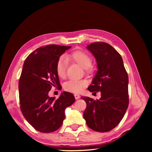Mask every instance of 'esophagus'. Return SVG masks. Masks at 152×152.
<instances>
[{"label": "esophagus", "mask_w": 152, "mask_h": 152, "mask_svg": "<svg viewBox=\"0 0 152 152\" xmlns=\"http://www.w3.org/2000/svg\"><path fill=\"white\" fill-rule=\"evenodd\" d=\"M74 96H75V99H79L80 98V96L79 94H75Z\"/></svg>", "instance_id": "34e87169"}]
</instances>
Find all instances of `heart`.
Listing matches in <instances>:
<instances>
[{
	"instance_id": "obj_1",
	"label": "heart",
	"mask_w": 152,
	"mask_h": 152,
	"mask_svg": "<svg viewBox=\"0 0 152 152\" xmlns=\"http://www.w3.org/2000/svg\"><path fill=\"white\" fill-rule=\"evenodd\" d=\"M74 62L83 67L86 72L91 73L93 67L91 65L92 58L90 55L84 50H77L68 53L65 57H61L58 59L56 66V70L59 77L64 79L66 77L68 62ZM87 85L86 80L72 79L66 82L65 89L73 93H79Z\"/></svg>"
}]
</instances>
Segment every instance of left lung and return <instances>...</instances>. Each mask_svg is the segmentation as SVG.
I'll return each mask as SVG.
<instances>
[{
	"label": "left lung",
	"instance_id": "left-lung-1",
	"mask_svg": "<svg viewBox=\"0 0 152 152\" xmlns=\"http://www.w3.org/2000/svg\"><path fill=\"white\" fill-rule=\"evenodd\" d=\"M87 49L96 58L98 70L87 89L94 93L100 91L101 98L81 97L87 104L84 118L91 129L108 132L120 123L128 107L127 73L121 54L112 45L99 42Z\"/></svg>",
	"mask_w": 152,
	"mask_h": 152
}]
</instances>
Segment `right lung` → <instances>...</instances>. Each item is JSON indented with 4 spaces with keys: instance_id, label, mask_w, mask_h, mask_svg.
<instances>
[{
    "instance_id": "right-lung-1",
    "label": "right lung",
    "mask_w": 152,
    "mask_h": 152,
    "mask_svg": "<svg viewBox=\"0 0 152 152\" xmlns=\"http://www.w3.org/2000/svg\"><path fill=\"white\" fill-rule=\"evenodd\" d=\"M70 48L55 44L41 47L26 58L23 66L18 86L20 109L27 122L39 132L58 130L65 118L66 108L75 102L68 92H63L58 99L48 95L52 87H61L56 63Z\"/></svg>"
}]
</instances>
